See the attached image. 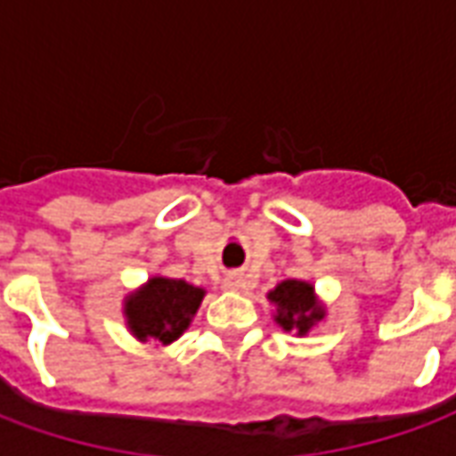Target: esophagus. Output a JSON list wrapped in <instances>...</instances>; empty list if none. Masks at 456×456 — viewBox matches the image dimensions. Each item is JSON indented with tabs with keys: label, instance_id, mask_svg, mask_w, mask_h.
<instances>
[{
	"label": "esophagus",
	"instance_id": "esophagus-1",
	"mask_svg": "<svg viewBox=\"0 0 456 456\" xmlns=\"http://www.w3.org/2000/svg\"><path fill=\"white\" fill-rule=\"evenodd\" d=\"M224 283H227V288H232V290H244V288H247V278H244V273L234 271V273H229V276L224 278Z\"/></svg>",
	"mask_w": 456,
	"mask_h": 456
}]
</instances>
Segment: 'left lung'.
I'll use <instances>...</instances> for the list:
<instances>
[{"mask_svg": "<svg viewBox=\"0 0 456 456\" xmlns=\"http://www.w3.org/2000/svg\"><path fill=\"white\" fill-rule=\"evenodd\" d=\"M268 300L278 305L276 322L286 332L293 330L297 335H307V330L325 317V310L317 305L313 286L305 281H283L268 293Z\"/></svg>", "mask_w": 456, "mask_h": 456, "instance_id": "obj_1", "label": "left lung"}]
</instances>
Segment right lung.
<instances>
[{"instance_id":"1","label":"right lung","mask_w":456,"mask_h":456,"mask_svg":"<svg viewBox=\"0 0 456 456\" xmlns=\"http://www.w3.org/2000/svg\"><path fill=\"white\" fill-rule=\"evenodd\" d=\"M205 290L188 286L173 278H151L139 293L126 300V320L139 339H156L170 344L190 325V317L198 313Z\"/></svg>"}]
</instances>
